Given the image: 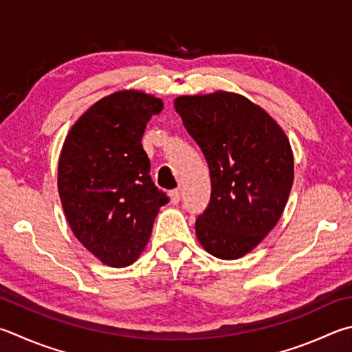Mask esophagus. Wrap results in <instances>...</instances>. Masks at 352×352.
<instances>
[{"label": "esophagus", "mask_w": 352, "mask_h": 352, "mask_svg": "<svg viewBox=\"0 0 352 352\" xmlns=\"http://www.w3.org/2000/svg\"><path fill=\"white\" fill-rule=\"evenodd\" d=\"M169 197H170V203H172V204H178V201H180V198H182L180 189H174V190H170Z\"/></svg>", "instance_id": "1"}]
</instances>
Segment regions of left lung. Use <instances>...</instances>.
Listing matches in <instances>:
<instances>
[{
  "instance_id": "1",
  "label": "left lung",
  "mask_w": 352,
  "mask_h": 352,
  "mask_svg": "<svg viewBox=\"0 0 352 352\" xmlns=\"http://www.w3.org/2000/svg\"><path fill=\"white\" fill-rule=\"evenodd\" d=\"M174 106L210 172L212 192L195 221L197 239L217 258H240L283 214L294 182L289 140L270 113L240 94L182 95Z\"/></svg>"
}]
</instances>
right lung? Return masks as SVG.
<instances>
[{"label":"right lung","mask_w":352,"mask_h":352,"mask_svg":"<svg viewBox=\"0 0 352 352\" xmlns=\"http://www.w3.org/2000/svg\"><path fill=\"white\" fill-rule=\"evenodd\" d=\"M163 101L135 89L98 100L75 121L58 160V194L70 229L101 263L126 267L144 251L160 208L142 138Z\"/></svg>","instance_id":"right-lung-1"}]
</instances>
